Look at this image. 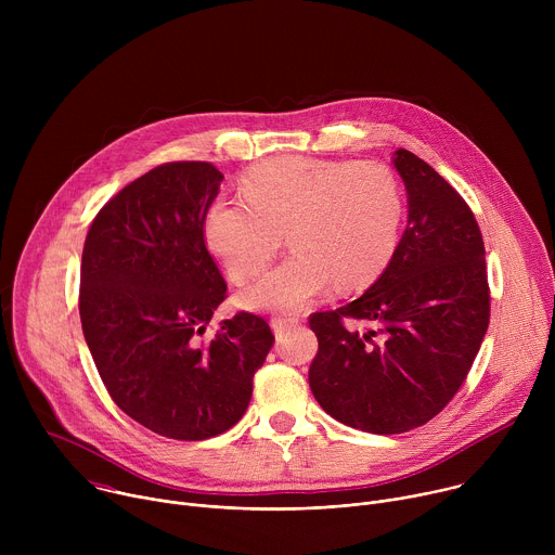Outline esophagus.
<instances>
[{"label": "esophagus", "instance_id": "obj_1", "mask_svg": "<svg viewBox=\"0 0 555 555\" xmlns=\"http://www.w3.org/2000/svg\"><path fill=\"white\" fill-rule=\"evenodd\" d=\"M298 325V319H272V330L276 336H283L285 332L294 330Z\"/></svg>", "mask_w": 555, "mask_h": 555}]
</instances>
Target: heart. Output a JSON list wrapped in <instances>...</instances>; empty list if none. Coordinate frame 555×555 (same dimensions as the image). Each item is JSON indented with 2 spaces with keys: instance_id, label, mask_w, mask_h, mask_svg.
<instances>
[{
  "instance_id": "b5f03b06",
  "label": "heart",
  "mask_w": 555,
  "mask_h": 555,
  "mask_svg": "<svg viewBox=\"0 0 555 555\" xmlns=\"http://www.w3.org/2000/svg\"><path fill=\"white\" fill-rule=\"evenodd\" d=\"M242 193L217 197L204 217L206 246L228 274L236 283L259 274L281 232L294 248L244 292L253 309L296 311L334 283L364 289L400 246L404 193L384 165L272 157L246 173Z\"/></svg>"
}]
</instances>
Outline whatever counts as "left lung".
I'll list each match as a JSON object with an SVG mask.
<instances>
[{
    "label": "left lung",
    "mask_w": 555,
    "mask_h": 555,
    "mask_svg": "<svg viewBox=\"0 0 555 555\" xmlns=\"http://www.w3.org/2000/svg\"><path fill=\"white\" fill-rule=\"evenodd\" d=\"M409 223L382 276L356 300L309 315L319 353L315 402L373 435H400L439 415L461 388L490 325L481 228L465 199L422 157L398 149ZM360 320L366 333L347 331Z\"/></svg>",
    "instance_id": "left-lung-1"
}]
</instances>
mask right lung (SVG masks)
Wrapping results in <instances>:
<instances>
[{
  "label": "right lung",
  "mask_w": 555,
  "mask_h": 555,
  "mask_svg": "<svg viewBox=\"0 0 555 555\" xmlns=\"http://www.w3.org/2000/svg\"><path fill=\"white\" fill-rule=\"evenodd\" d=\"M223 176L210 163H167L94 217L81 261L83 336L116 406L144 428L202 441L240 422L274 336L240 311L204 338L225 281L204 242Z\"/></svg>",
  "instance_id": "obj_1"
}]
</instances>
